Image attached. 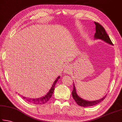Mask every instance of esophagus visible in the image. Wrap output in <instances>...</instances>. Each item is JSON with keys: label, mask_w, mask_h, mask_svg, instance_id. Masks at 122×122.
I'll use <instances>...</instances> for the list:
<instances>
[{"label": "esophagus", "mask_w": 122, "mask_h": 122, "mask_svg": "<svg viewBox=\"0 0 122 122\" xmlns=\"http://www.w3.org/2000/svg\"><path fill=\"white\" fill-rule=\"evenodd\" d=\"M71 65H67L65 67V70H64V72H65V73H67V74H69V72H70V70H71Z\"/></svg>", "instance_id": "1"}]
</instances>
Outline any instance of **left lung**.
<instances>
[{
	"label": "left lung",
	"instance_id": "1",
	"mask_svg": "<svg viewBox=\"0 0 122 122\" xmlns=\"http://www.w3.org/2000/svg\"><path fill=\"white\" fill-rule=\"evenodd\" d=\"M95 24L96 25V33L95 34L94 37L96 39H101L104 41L105 42H106L108 44H110L111 45H113L112 42H111L110 38L108 36V35L107 34V32L105 30L104 27L100 25L98 22H94ZM73 90L72 92V96L73 97L74 99V100L75 101V102L78 105H79L80 106L86 107H90V106H94L95 105L97 104L98 103H100L101 102L104 100L107 96L106 95L104 97H103L102 98L100 99V100H96V101H88L86 100H84L82 98L80 97L79 96L77 95V93H76V90L75 89V86L74 84H73Z\"/></svg>",
	"mask_w": 122,
	"mask_h": 122
}]
</instances>
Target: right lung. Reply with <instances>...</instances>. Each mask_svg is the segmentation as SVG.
Returning <instances> with one entry per match:
<instances>
[{"instance_id": "1", "label": "right lung", "mask_w": 122, "mask_h": 122, "mask_svg": "<svg viewBox=\"0 0 122 122\" xmlns=\"http://www.w3.org/2000/svg\"><path fill=\"white\" fill-rule=\"evenodd\" d=\"M60 77V76H59V77H57L56 79L55 80V81L53 84L52 86L51 87V89L49 90V92L45 96H43L41 98H33V99L26 98L25 97H24V96H22V98H23L24 100H26L27 101H28L29 103H32V104H45V103H46L47 102H48V101L49 100V99L51 98L54 91V89H55V84L56 83L57 80H58V79H59Z\"/></svg>"}]
</instances>
